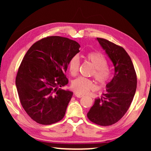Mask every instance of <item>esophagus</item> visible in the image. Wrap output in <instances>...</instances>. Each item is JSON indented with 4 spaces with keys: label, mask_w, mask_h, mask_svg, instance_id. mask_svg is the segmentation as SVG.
<instances>
[{
    "label": "esophagus",
    "mask_w": 151,
    "mask_h": 151,
    "mask_svg": "<svg viewBox=\"0 0 151 151\" xmlns=\"http://www.w3.org/2000/svg\"><path fill=\"white\" fill-rule=\"evenodd\" d=\"M75 96L77 97V98H82V97L84 96V95L80 94V93H76Z\"/></svg>",
    "instance_id": "esophagus-1"
}]
</instances>
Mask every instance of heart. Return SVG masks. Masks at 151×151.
I'll use <instances>...</instances> for the list:
<instances>
[{"mask_svg":"<svg viewBox=\"0 0 151 151\" xmlns=\"http://www.w3.org/2000/svg\"><path fill=\"white\" fill-rule=\"evenodd\" d=\"M86 58L94 66V77L100 84H104L110 77V73L107 69V62L105 58L98 52H90L86 55ZM69 69L71 75L78 73L80 67V60L78 56L72 57L69 63ZM71 88L80 93H86L93 89L95 84L92 80L84 77H79L71 82Z\"/></svg>","mask_w":151,"mask_h":151,"instance_id":"obj_1","label":"heart"}]
</instances>
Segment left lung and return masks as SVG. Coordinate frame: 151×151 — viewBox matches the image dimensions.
<instances>
[{
    "label": "left lung",
    "instance_id": "8db88e82",
    "mask_svg": "<svg viewBox=\"0 0 151 151\" xmlns=\"http://www.w3.org/2000/svg\"><path fill=\"white\" fill-rule=\"evenodd\" d=\"M96 40L114 66V76L106 89L87 113L92 122L110 126L118 122L129 109L137 88V76L131 58L124 49L104 38Z\"/></svg>",
    "mask_w": 151,
    "mask_h": 151
}]
</instances>
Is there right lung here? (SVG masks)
Listing matches in <instances>:
<instances>
[{"instance_id": "1", "label": "right lung", "mask_w": 151, "mask_h": 151, "mask_svg": "<svg viewBox=\"0 0 151 151\" xmlns=\"http://www.w3.org/2000/svg\"><path fill=\"white\" fill-rule=\"evenodd\" d=\"M80 47L67 38L50 36L34 43L26 53L16 85L22 107L37 123L51 124L65 116L73 92L58 88L69 82L65 73Z\"/></svg>"}]
</instances>
